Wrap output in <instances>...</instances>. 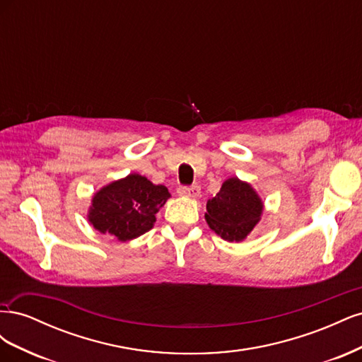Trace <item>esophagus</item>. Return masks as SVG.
I'll use <instances>...</instances> for the list:
<instances>
[{
  "label": "esophagus",
  "mask_w": 362,
  "mask_h": 362,
  "mask_svg": "<svg viewBox=\"0 0 362 362\" xmlns=\"http://www.w3.org/2000/svg\"><path fill=\"white\" fill-rule=\"evenodd\" d=\"M178 193L181 196H187V198L196 199L201 194V187L199 185H182V187L178 189Z\"/></svg>",
  "instance_id": "1"
}]
</instances>
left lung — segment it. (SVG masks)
Listing matches in <instances>:
<instances>
[{
    "mask_svg": "<svg viewBox=\"0 0 362 362\" xmlns=\"http://www.w3.org/2000/svg\"><path fill=\"white\" fill-rule=\"evenodd\" d=\"M262 201L252 185L238 178L226 180L221 192L206 202L205 221L228 242H242L259 222Z\"/></svg>",
    "mask_w": 362,
    "mask_h": 362,
    "instance_id": "1",
    "label": "left lung"
}]
</instances>
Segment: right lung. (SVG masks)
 I'll return each instance as SVG.
<instances>
[{"label":"right lung","mask_w":362,"mask_h":362,"mask_svg":"<svg viewBox=\"0 0 362 362\" xmlns=\"http://www.w3.org/2000/svg\"><path fill=\"white\" fill-rule=\"evenodd\" d=\"M169 198L170 193L164 185L129 173L93 194L87 218L100 233L128 242L154 226L156 214Z\"/></svg>","instance_id":"obj_1"}]
</instances>
